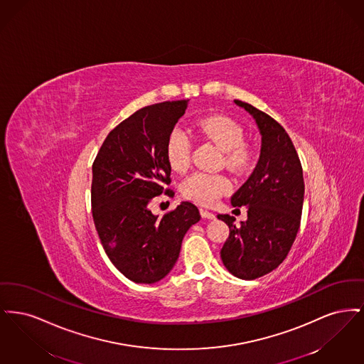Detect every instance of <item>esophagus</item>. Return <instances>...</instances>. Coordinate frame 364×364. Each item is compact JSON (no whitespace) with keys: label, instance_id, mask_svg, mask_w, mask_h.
<instances>
[{"label":"esophagus","instance_id":"obj_1","mask_svg":"<svg viewBox=\"0 0 364 364\" xmlns=\"http://www.w3.org/2000/svg\"><path fill=\"white\" fill-rule=\"evenodd\" d=\"M200 215H202V218H208V220H214L215 218V214L210 213L208 210H203V208H200Z\"/></svg>","mask_w":364,"mask_h":364}]
</instances>
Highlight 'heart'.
<instances>
[{
    "mask_svg": "<svg viewBox=\"0 0 364 364\" xmlns=\"http://www.w3.org/2000/svg\"><path fill=\"white\" fill-rule=\"evenodd\" d=\"M193 128L199 136L215 143L223 149V164L233 172H244L252 162V151L248 143L244 141V129L239 122L221 116L211 114L198 119ZM191 143L188 134L176 127L166 140V159L174 172H184L191 164ZM232 188V183L224 173L195 172L190 174L181 184L184 198L199 205H213Z\"/></svg>",
    "mask_w": 364,
    "mask_h": 364,
    "instance_id": "heart-1",
    "label": "heart"
}]
</instances>
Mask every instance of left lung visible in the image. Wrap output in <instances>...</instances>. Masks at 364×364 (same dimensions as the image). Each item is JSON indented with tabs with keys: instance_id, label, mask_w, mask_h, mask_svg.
Here are the masks:
<instances>
[{
	"instance_id": "1",
	"label": "left lung",
	"mask_w": 364,
	"mask_h": 364,
	"mask_svg": "<svg viewBox=\"0 0 364 364\" xmlns=\"http://www.w3.org/2000/svg\"><path fill=\"white\" fill-rule=\"evenodd\" d=\"M258 124L260 156L252 174L235 192L236 210L247 208V221L218 214L229 226L221 259L236 277L255 279L278 267L287 258L300 228L304 200L303 169L294 143L284 127L252 105L235 100Z\"/></svg>"
}]
</instances>
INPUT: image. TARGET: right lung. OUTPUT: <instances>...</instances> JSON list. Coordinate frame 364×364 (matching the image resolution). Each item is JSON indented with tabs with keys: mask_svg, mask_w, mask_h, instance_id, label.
<instances>
[{
	"mask_svg": "<svg viewBox=\"0 0 364 364\" xmlns=\"http://www.w3.org/2000/svg\"><path fill=\"white\" fill-rule=\"evenodd\" d=\"M186 100L150 105L113 128L92 164L91 211L110 262L136 284L165 277L178 258L181 242L200 220L199 210L181 202L162 217L150 202L171 184L166 140L186 113Z\"/></svg>",
	"mask_w": 364,
	"mask_h": 364,
	"instance_id": "add662e5",
	"label": "right lung"
}]
</instances>
